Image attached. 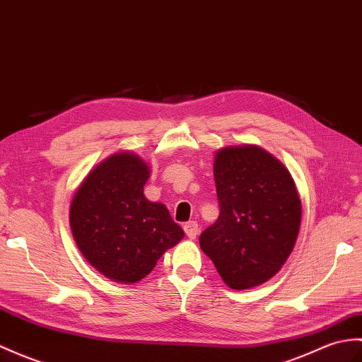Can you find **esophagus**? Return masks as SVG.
<instances>
[{
    "label": "esophagus",
    "mask_w": 362,
    "mask_h": 362,
    "mask_svg": "<svg viewBox=\"0 0 362 362\" xmlns=\"http://www.w3.org/2000/svg\"><path fill=\"white\" fill-rule=\"evenodd\" d=\"M183 230H185V233H187V236L189 239H196L199 234V225H197V222L191 221V222H187L183 225Z\"/></svg>",
    "instance_id": "34e87169"
}]
</instances>
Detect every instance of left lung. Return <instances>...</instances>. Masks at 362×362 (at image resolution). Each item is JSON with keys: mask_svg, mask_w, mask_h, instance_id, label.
Masks as SVG:
<instances>
[{"mask_svg": "<svg viewBox=\"0 0 362 362\" xmlns=\"http://www.w3.org/2000/svg\"><path fill=\"white\" fill-rule=\"evenodd\" d=\"M221 214L200 234V248L233 290L267 282L291 255L300 226L296 185L276 157L256 145L216 153Z\"/></svg>", "mask_w": 362, "mask_h": 362, "instance_id": "1", "label": "left lung"}]
</instances>
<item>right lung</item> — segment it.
I'll return each mask as SVG.
<instances>
[{
  "mask_svg": "<svg viewBox=\"0 0 362 362\" xmlns=\"http://www.w3.org/2000/svg\"><path fill=\"white\" fill-rule=\"evenodd\" d=\"M148 179L149 166L139 156L117 153L86 175L72 199L69 222L77 247L114 282H139L185 236L168 208L143 194Z\"/></svg>",
  "mask_w": 362,
  "mask_h": 362,
  "instance_id": "obj_1",
  "label": "right lung"
}]
</instances>
